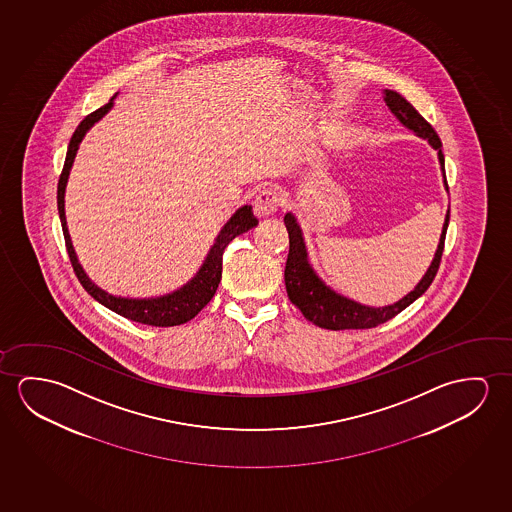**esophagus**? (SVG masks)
<instances>
[{"label": "esophagus", "mask_w": 512, "mask_h": 512, "mask_svg": "<svg viewBox=\"0 0 512 512\" xmlns=\"http://www.w3.org/2000/svg\"><path fill=\"white\" fill-rule=\"evenodd\" d=\"M280 202H282V197L276 189L264 188L253 200V211L259 218H268L271 214L276 213Z\"/></svg>", "instance_id": "34e87169"}]
</instances>
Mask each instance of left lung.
Masks as SVG:
<instances>
[{
	"instance_id": "8db88e82",
	"label": "left lung",
	"mask_w": 512,
	"mask_h": 512,
	"mask_svg": "<svg viewBox=\"0 0 512 512\" xmlns=\"http://www.w3.org/2000/svg\"><path fill=\"white\" fill-rule=\"evenodd\" d=\"M383 99H385L388 110L394 113V117L401 122L402 126L413 131L418 138L427 140V143L438 152L443 184L449 191L447 177H445V158L441 152V140L433 126L401 94H397L394 90H388V88L383 90ZM449 218L450 207L445 214L440 241H438V248L434 252L433 260L425 271V275L420 278V282L415 285V289L409 291L404 298L395 301L392 305L370 307V305H363L360 301H354L344 294L333 291L330 285L315 273V269L312 268L310 259H308L307 244H305L303 230L299 227L298 218L292 213H287L284 218L285 227L289 232V255H287V264H285L287 296L291 299L292 305H296L310 323H314L315 326L324 328V330H365V328H374L378 324L386 323L388 319H392L404 308L409 307L415 299L420 298L429 289V285L433 284L436 271L440 268Z\"/></svg>"
}]
</instances>
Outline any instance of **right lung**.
Here are the masks:
<instances>
[{"mask_svg": "<svg viewBox=\"0 0 512 512\" xmlns=\"http://www.w3.org/2000/svg\"><path fill=\"white\" fill-rule=\"evenodd\" d=\"M113 95L110 103L104 104L103 108L90 113L88 117L83 118L78 129L72 134L67 156H65V165H63L62 175L58 181V214L62 221L63 237L67 244V252L71 257L72 268L76 271L79 282L85 287V291L99 301L101 305L110 308L111 312L126 317L134 323L149 324V326H179V324L188 323L202 308L213 299L214 292L218 289L221 280V269H223V252L227 244L234 237L241 236L248 232L250 228L257 227L259 221L253 216L252 205H243L239 207L236 213L228 218L227 223L223 225L220 234L214 239L213 246L209 248L207 257H205L202 266L197 271V275L188 280L186 284L175 289V291L163 294V296H154V298H124V296H115L108 291L101 289L99 285L90 280V276L85 273L83 266L79 264L78 255L72 246L71 234L67 227V218H65V188L69 181L74 159L78 154L79 143L85 138V134L101 120V118L113 108L115 104Z\"/></svg>", "mask_w": 512, "mask_h": 512, "instance_id": "1", "label": "right lung"}]
</instances>
